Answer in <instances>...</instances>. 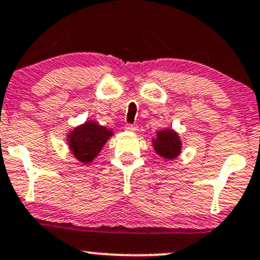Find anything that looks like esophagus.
<instances>
[{
  "label": "esophagus",
  "instance_id": "obj_1",
  "mask_svg": "<svg viewBox=\"0 0 260 260\" xmlns=\"http://www.w3.org/2000/svg\"><path fill=\"white\" fill-rule=\"evenodd\" d=\"M124 128L127 131H129V132H137V131H138V125L132 123H127L124 125Z\"/></svg>",
  "mask_w": 260,
  "mask_h": 260
}]
</instances>
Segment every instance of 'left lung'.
<instances>
[{
    "mask_svg": "<svg viewBox=\"0 0 260 260\" xmlns=\"http://www.w3.org/2000/svg\"><path fill=\"white\" fill-rule=\"evenodd\" d=\"M153 147L155 152L164 159H174L180 154L181 142L178 133L173 129L160 131L153 139Z\"/></svg>",
    "mask_w": 260,
    "mask_h": 260,
    "instance_id": "left-lung-1",
    "label": "left lung"
}]
</instances>
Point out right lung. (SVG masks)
I'll return each mask as SVG.
<instances>
[{
  "label": "right lung",
  "instance_id": "1",
  "mask_svg": "<svg viewBox=\"0 0 260 260\" xmlns=\"http://www.w3.org/2000/svg\"><path fill=\"white\" fill-rule=\"evenodd\" d=\"M112 135V131L91 121L75 128L69 135L68 142L74 156L79 161L87 164L93 160Z\"/></svg>",
  "mask_w": 260,
  "mask_h": 260
}]
</instances>
